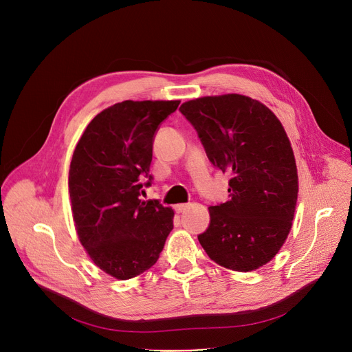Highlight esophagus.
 <instances>
[{"label":"esophagus","mask_w":352,"mask_h":352,"mask_svg":"<svg viewBox=\"0 0 352 352\" xmlns=\"http://www.w3.org/2000/svg\"><path fill=\"white\" fill-rule=\"evenodd\" d=\"M188 208H190V204H177V206H175V211H177L178 214L184 212V211L188 210Z\"/></svg>","instance_id":"34e87169"}]
</instances>
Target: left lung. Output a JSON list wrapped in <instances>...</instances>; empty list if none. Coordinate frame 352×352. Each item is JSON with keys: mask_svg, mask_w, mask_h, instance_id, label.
Wrapping results in <instances>:
<instances>
[{"mask_svg": "<svg viewBox=\"0 0 352 352\" xmlns=\"http://www.w3.org/2000/svg\"><path fill=\"white\" fill-rule=\"evenodd\" d=\"M210 162L228 173V201L210 207L198 235L208 256L248 272L270 263L289 234L298 195L297 165L280 120L260 101L239 94L184 102Z\"/></svg>", "mask_w": 352, "mask_h": 352, "instance_id": "1", "label": "left lung"}]
</instances>
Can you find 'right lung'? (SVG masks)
<instances>
[{"label":"right lung","mask_w":352,"mask_h":352,"mask_svg":"<svg viewBox=\"0 0 352 352\" xmlns=\"http://www.w3.org/2000/svg\"><path fill=\"white\" fill-rule=\"evenodd\" d=\"M178 105L114 104L88 124L74 151L68 188L78 238L94 264L118 280L151 268L174 227L171 208L140 195L153 184L155 134Z\"/></svg>","instance_id":"obj_1"}]
</instances>
